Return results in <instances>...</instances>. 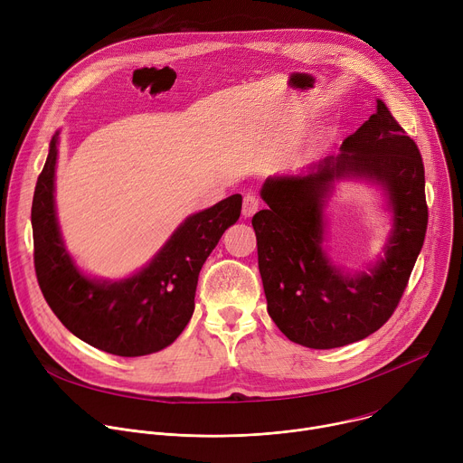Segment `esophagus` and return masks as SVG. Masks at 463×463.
<instances>
[{"label":"esophagus","mask_w":463,"mask_h":463,"mask_svg":"<svg viewBox=\"0 0 463 463\" xmlns=\"http://www.w3.org/2000/svg\"><path fill=\"white\" fill-rule=\"evenodd\" d=\"M260 209V202H258V197L256 195H252V194H247L245 197H243V207H241V214L245 216V218H250L256 211Z\"/></svg>","instance_id":"34e87169"}]
</instances>
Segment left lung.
Wrapping results in <instances>:
<instances>
[{
  "mask_svg": "<svg viewBox=\"0 0 463 463\" xmlns=\"http://www.w3.org/2000/svg\"><path fill=\"white\" fill-rule=\"evenodd\" d=\"M339 157L297 175L263 183L269 209L252 218L258 269L268 311L293 343L329 350L357 343L392 317L421 250L429 209L420 148L377 100V111L348 136ZM361 175L381 182L394 213L387 256L372 276L350 279L321 252V197L335 178Z\"/></svg>",
  "mask_w": 463,
  "mask_h": 463,
  "instance_id": "obj_1",
  "label": "left lung"
}]
</instances>
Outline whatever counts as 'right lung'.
Returning <instances> with one entry per match:
<instances>
[{
  "mask_svg": "<svg viewBox=\"0 0 463 463\" xmlns=\"http://www.w3.org/2000/svg\"><path fill=\"white\" fill-rule=\"evenodd\" d=\"M58 134L38 175L31 222L34 271L45 302L84 343L120 357H139L172 345L194 311L197 277L222 234L236 223L241 195L190 216L148 268L122 282L90 280L65 252L54 216Z\"/></svg>",
  "mask_w": 463,
  "mask_h": 463,
  "instance_id": "right-lung-1",
  "label": "right lung"
}]
</instances>
